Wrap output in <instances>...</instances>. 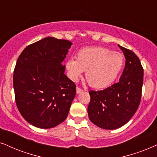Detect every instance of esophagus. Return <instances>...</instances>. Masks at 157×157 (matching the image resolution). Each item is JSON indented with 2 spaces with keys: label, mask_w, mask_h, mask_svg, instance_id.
<instances>
[{
  "label": "esophagus",
  "mask_w": 157,
  "mask_h": 157,
  "mask_svg": "<svg viewBox=\"0 0 157 157\" xmlns=\"http://www.w3.org/2000/svg\"><path fill=\"white\" fill-rule=\"evenodd\" d=\"M76 90H77V93H80L83 92V90H82V88H79V87H77Z\"/></svg>",
  "instance_id": "34e87169"
}]
</instances>
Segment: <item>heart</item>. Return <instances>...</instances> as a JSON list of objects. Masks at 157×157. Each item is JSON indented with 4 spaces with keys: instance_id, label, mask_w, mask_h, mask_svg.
Here are the masks:
<instances>
[{
    "instance_id": "b5f03b06",
    "label": "heart",
    "mask_w": 157,
    "mask_h": 157,
    "mask_svg": "<svg viewBox=\"0 0 157 157\" xmlns=\"http://www.w3.org/2000/svg\"><path fill=\"white\" fill-rule=\"evenodd\" d=\"M122 55L104 47L84 48L77 53V59L70 58L66 63L69 78L77 81L84 71L90 86L101 88L114 82L123 66Z\"/></svg>"
}]
</instances>
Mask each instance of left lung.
<instances>
[{"label":"left lung","mask_w":157,"mask_h":157,"mask_svg":"<svg viewBox=\"0 0 157 157\" xmlns=\"http://www.w3.org/2000/svg\"><path fill=\"white\" fill-rule=\"evenodd\" d=\"M126 62L118 82L102 90H90L88 107L90 120L99 128L114 130L125 124L139 106L144 69L132 51L120 46Z\"/></svg>","instance_id":"8db88e82"}]
</instances>
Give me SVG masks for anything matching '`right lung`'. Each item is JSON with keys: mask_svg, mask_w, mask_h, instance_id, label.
<instances>
[{"mask_svg": "<svg viewBox=\"0 0 157 157\" xmlns=\"http://www.w3.org/2000/svg\"><path fill=\"white\" fill-rule=\"evenodd\" d=\"M71 45L48 37L26 47L17 59L13 76L16 104L25 120L37 128H54L67 117L76 94L63 65Z\"/></svg>", "mask_w": 157, "mask_h": 157, "instance_id": "obj_1", "label": "right lung"}]
</instances>
